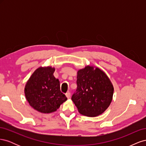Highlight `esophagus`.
Segmentation results:
<instances>
[{
  "mask_svg": "<svg viewBox=\"0 0 146 146\" xmlns=\"http://www.w3.org/2000/svg\"><path fill=\"white\" fill-rule=\"evenodd\" d=\"M66 97H67V98H68V99H69V98H70V93L69 92H66Z\"/></svg>",
  "mask_w": 146,
  "mask_h": 146,
  "instance_id": "1",
  "label": "esophagus"
}]
</instances>
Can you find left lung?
Wrapping results in <instances>:
<instances>
[{"mask_svg":"<svg viewBox=\"0 0 146 146\" xmlns=\"http://www.w3.org/2000/svg\"><path fill=\"white\" fill-rule=\"evenodd\" d=\"M77 84V92L72 96V100L81 114L98 116L108 108L113 99L114 87L102 70L90 65L79 69Z\"/></svg>","mask_w":146,"mask_h":146,"instance_id":"1","label":"left lung"}]
</instances>
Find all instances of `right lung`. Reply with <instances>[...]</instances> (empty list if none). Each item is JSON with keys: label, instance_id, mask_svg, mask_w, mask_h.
<instances>
[{"label": "right lung", "instance_id": "1", "mask_svg": "<svg viewBox=\"0 0 146 146\" xmlns=\"http://www.w3.org/2000/svg\"><path fill=\"white\" fill-rule=\"evenodd\" d=\"M55 70L52 66L39 67L25 84V98L31 107L38 112H55L67 100L60 91L58 79L54 76Z\"/></svg>", "mask_w": 146, "mask_h": 146}]
</instances>
